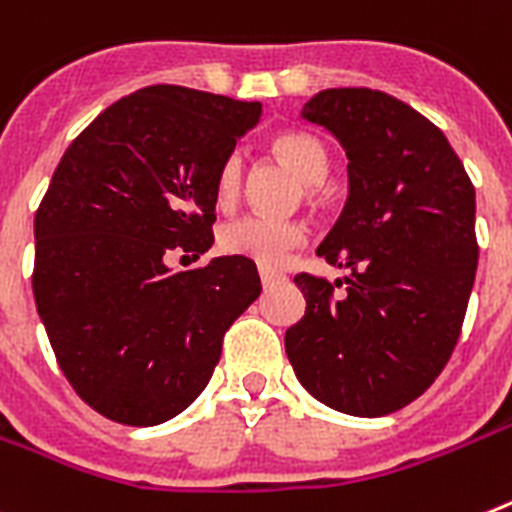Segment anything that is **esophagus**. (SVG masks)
Listing matches in <instances>:
<instances>
[{
    "label": "esophagus",
    "mask_w": 512,
    "mask_h": 512,
    "mask_svg": "<svg viewBox=\"0 0 512 512\" xmlns=\"http://www.w3.org/2000/svg\"><path fill=\"white\" fill-rule=\"evenodd\" d=\"M257 273H260V281H263V286H270V283H276L278 278H281V273H276V270H270V268H260Z\"/></svg>",
    "instance_id": "esophagus-1"
}]
</instances>
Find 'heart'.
<instances>
[{"label": "heart", "mask_w": 512, "mask_h": 512, "mask_svg": "<svg viewBox=\"0 0 512 512\" xmlns=\"http://www.w3.org/2000/svg\"><path fill=\"white\" fill-rule=\"evenodd\" d=\"M273 156L296 174L304 184V197L317 203L322 197V182L330 171V150L320 137L309 132H281L270 140ZM244 158L242 153H229L218 166L216 197L221 205H231L242 192ZM307 239V229L299 221H278L265 216H244L226 223L218 236V244L226 255L247 257L263 268H281L296 247Z\"/></svg>", "instance_id": "heart-1"}]
</instances>
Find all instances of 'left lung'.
Returning a JSON list of instances; mask_svg holds the SVG:
<instances>
[{"label":"left lung","instance_id":"left-lung-1","mask_svg":"<svg viewBox=\"0 0 512 512\" xmlns=\"http://www.w3.org/2000/svg\"><path fill=\"white\" fill-rule=\"evenodd\" d=\"M302 117L349 156V200L317 247L349 276L294 278L307 309L286 354L330 409L393 414L437 380L461 336L479 263L474 184L440 127L382 90H320Z\"/></svg>","mask_w":512,"mask_h":512}]
</instances>
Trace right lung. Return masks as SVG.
I'll return each instance as SVG.
<instances>
[{
  "label": "right lung",
  "mask_w": 512,
  "mask_h": 512,
  "mask_svg": "<svg viewBox=\"0 0 512 512\" xmlns=\"http://www.w3.org/2000/svg\"><path fill=\"white\" fill-rule=\"evenodd\" d=\"M260 114L257 101L150 85L101 111L51 176L33 223V296L64 377L111 422L182 414L260 296L247 257L166 263L210 249L218 166Z\"/></svg>",
  "instance_id": "add662e5"
}]
</instances>
